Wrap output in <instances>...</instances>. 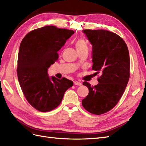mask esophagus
<instances>
[{
  "label": "esophagus",
  "mask_w": 146,
  "mask_h": 146,
  "mask_svg": "<svg viewBox=\"0 0 146 146\" xmlns=\"http://www.w3.org/2000/svg\"><path fill=\"white\" fill-rule=\"evenodd\" d=\"M73 83H74V85H78V86L81 85V83L80 82H79V81H73Z\"/></svg>",
  "instance_id": "obj_1"
}]
</instances>
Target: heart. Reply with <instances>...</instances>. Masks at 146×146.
<instances>
[{"mask_svg": "<svg viewBox=\"0 0 146 146\" xmlns=\"http://www.w3.org/2000/svg\"><path fill=\"white\" fill-rule=\"evenodd\" d=\"M75 47L76 50L83 49L84 48H86L87 47V45L85 42V41L82 38L78 39L77 40L75 43Z\"/></svg>", "mask_w": 146, "mask_h": 146, "instance_id": "obj_1", "label": "heart"}]
</instances>
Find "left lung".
I'll use <instances>...</instances> for the list:
<instances>
[{
    "label": "left lung",
    "instance_id": "obj_1",
    "mask_svg": "<svg viewBox=\"0 0 146 146\" xmlns=\"http://www.w3.org/2000/svg\"><path fill=\"white\" fill-rule=\"evenodd\" d=\"M92 45V70L100 73L97 85L86 81L89 93L82 100L84 109L102 114L116 106L123 95L130 76L129 53L123 39L105 30H83Z\"/></svg>",
    "mask_w": 146,
    "mask_h": 146
}]
</instances>
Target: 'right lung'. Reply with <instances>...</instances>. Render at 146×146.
<instances>
[{"label": "right lung", "mask_w": 146, "mask_h": 146, "mask_svg": "<svg viewBox=\"0 0 146 146\" xmlns=\"http://www.w3.org/2000/svg\"><path fill=\"white\" fill-rule=\"evenodd\" d=\"M74 33L72 30L48 25L33 30L20 43L17 63L19 84L28 102L48 112L59 106L72 81L49 76L48 69L58 58V52Z\"/></svg>", "instance_id": "add662e5"}]
</instances>
